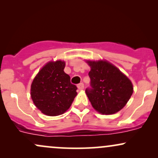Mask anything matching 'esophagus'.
Here are the masks:
<instances>
[{
  "mask_svg": "<svg viewBox=\"0 0 158 158\" xmlns=\"http://www.w3.org/2000/svg\"><path fill=\"white\" fill-rule=\"evenodd\" d=\"M77 87H78V89L80 90H82V89H84V84H83L82 82L79 83V84L77 85Z\"/></svg>",
  "mask_w": 158,
  "mask_h": 158,
  "instance_id": "1",
  "label": "esophagus"
}]
</instances>
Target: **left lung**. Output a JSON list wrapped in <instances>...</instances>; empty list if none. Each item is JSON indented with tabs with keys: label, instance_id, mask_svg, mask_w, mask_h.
I'll list each match as a JSON object with an SVG mask.
<instances>
[{
	"label": "left lung",
	"instance_id": "8db88e82",
	"mask_svg": "<svg viewBox=\"0 0 158 158\" xmlns=\"http://www.w3.org/2000/svg\"><path fill=\"white\" fill-rule=\"evenodd\" d=\"M90 88H86L93 108L102 114H113L126 105L133 94L130 79L107 61H87Z\"/></svg>",
	"mask_w": 158,
	"mask_h": 158
}]
</instances>
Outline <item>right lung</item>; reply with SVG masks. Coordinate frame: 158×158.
<instances>
[{
  "label": "right lung",
  "instance_id": "1",
  "mask_svg": "<svg viewBox=\"0 0 158 158\" xmlns=\"http://www.w3.org/2000/svg\"><path fill=\"white\" fill-rule=\"evenodd\" d=\"M65 62L50 61L41 69L31 85L30 94L35 106L48 116L64 114L77 96V87L64 73Z\"/></svg>",
  "mask_w": 158,
  "mask_h": 158
}]
</instances>
